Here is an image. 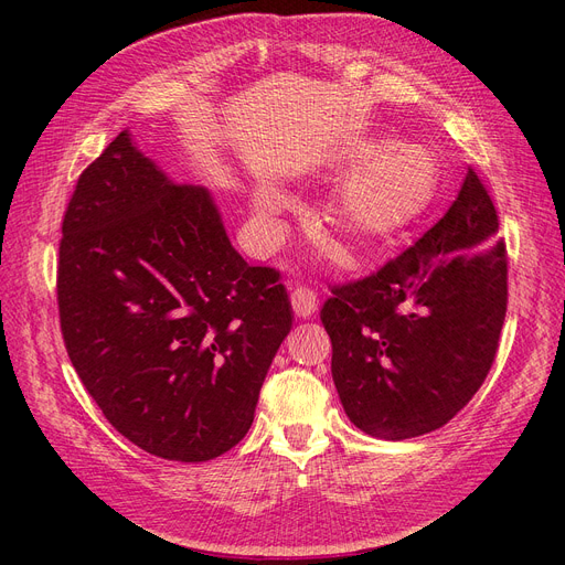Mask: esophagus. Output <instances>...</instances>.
<instances>
[{
    "mask_svg": "<svg viewBox=\"0 0 565 565\" xmlns=\"http://www.w3.org/2000/svg\"><path fill=\"white\" fill-rule=\"evenodd\" d=\"M289 299H292V309H295L297 318H309L318 309V297H316V292H313L311 287L299 285Z\"/></svg>",
    "mask_w": 565,
    "mask_h": 565,
    "instance_id": "34e87169",
    "label": "esophagus"
}]
</instances>
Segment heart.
<instances>
[{"instance_id":"heart-1","label":"heart","mask_w":565,"mask_h":565,"mask_svg":"<svg viewBox=\"0 0 565 565\" xmlns=\"http://www.w3.org/2000/svg\"><path fill=\"white\" fill-rule=\"evenodd\" d=\"M386 141H363L351 150V164L364 167L341 185L330 210L332 226L361 249L377 247L413 224L438 191L440 169L429 150L396 146L386 151ZM280 207L278 193L256 195V214L268 233L276 231L273 218Z\"/></svg>"}]
</instances>
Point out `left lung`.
Instances as JSON below:
<instances>
[{"label": "left lung", "mask_w": 565, "mask_h": 565, "mask_svg": "<svg viewBox=\"0 0 565 565\" xmlns=\"http://www.w3.org/2000/svg\"><path fill=\"white\" fill-rule=\"evenodd\" d=\"M469 169L436 226L372 276L332 287L320 320L358 429L386 440L448 424L486 382L507 313V249Z\"/></svg>", "instance_id": "left-lung-1"}]
</instances>
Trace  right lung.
<instances>
[{
    "label": "right lung",
    "instance_id": "obj_1",
    "mask_svg": "<svg viewBox=\"0 0 565 565\" xmlns=\"http://www.w3.org/2000/svg\"><path fill=\"white\" fill-rule=\"evenodd\" d=\"M280 273L249 266L204 188L177 183L122 131L63 216L58 316L106 419L141 450L207 461L249 431L292 328Z\"/></svg>",
    "mask_w": 565,
    "mask_h": 565
}]
</instances>
